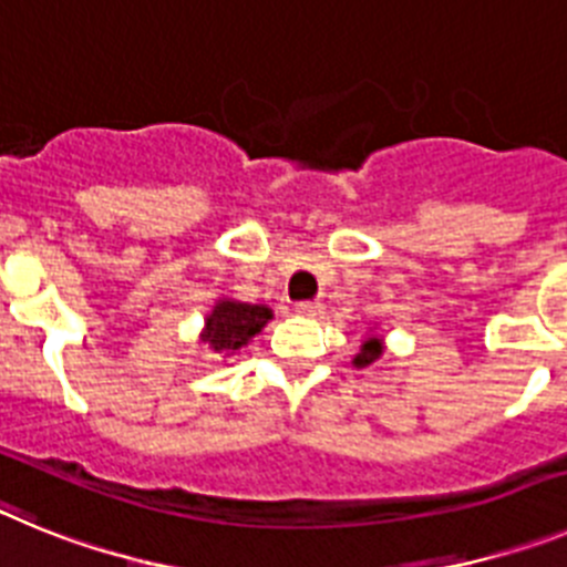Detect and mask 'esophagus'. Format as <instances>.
Instances as JSON below:
<instances>
[{
  "instance_id": "esophagus-1",
  "label": "esophagus",
  "mask_w": 567,
  "mask_h": 567,
  "mask_svg": "<svg viewBox=\"0 0 567 567\" xmlns=\"http://www.w3.org/2000/svg\"><path fill=\"white\" fill-rule=\"evenodd\" d=\"M297 311L302 313V317H319V313L324 311V305L319 302V299H308V302H299Z\"/></svg>"
}]
</instances>
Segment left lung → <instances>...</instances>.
<instances>
[{"label": "left lung", "mask_w": 567, "mask_h": 567, "mask_svg": "<svg viewBox=\"0 0 567 567\" xmlns=\"http://www.w3.org/2000/svg\"><path fill=\"white\" fill-rule=\"evenodd\" d=\"M379 357H382V339L373 337V333H371L365 342L359 344V353L353 357V365L365 368V365H371V362H377Z\"/></svg>", "instance_id": "1"}]
</instances>
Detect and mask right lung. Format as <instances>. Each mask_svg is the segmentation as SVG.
I'll return each instance as SVG.
<instances>
[{
    "label": "right lung",
    "instance_id": "right-lung-1",
    "mask_svg": "<svg viewBox=\"0 0 567 567\" xmlns=\"http://www.w3.org/2000/svg\"><path fill=\"white\" fill-rule=\"evenodd\" d=\"M274 317L270 308L265 305L236 302V299H219L214 305V311L205 319V331H202V342L208 344L214 353H236L243 344H248L250 337L262 331L268 319Z\"/></svg>",
    "mask_w": 567,
    "mask_h": 567
}]
</instances>
